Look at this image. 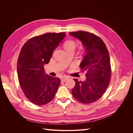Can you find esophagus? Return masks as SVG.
<instances>
[{
    "label": "esophagus",
    "mask_w": 133,
    "mask_h": 133,
    "mask_svg": "<svg viewBox=\"0 0 133 133\" xmlns=\"http://www.w3.org/2000/svg\"><path fill=\"white\" fill-rule=\"evenodd\" d=\"M68 77H66V76H65V77H63L62 79H61V82H65V81H66V80L68 79Z\"/></svg>",
    "instance_id": "34e87169"
}]
</instances>
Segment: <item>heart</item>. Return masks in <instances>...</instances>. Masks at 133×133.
<instances>
[{
    "mask_svg": "<svg viewBox=\"0 0 133 133\" xmlns=\"http://www.w3.org/2000/svg\"><path fill=\"white\" fill-rule=\"evenodd\" d=\"M76 46V43L73 41H68L64 44V46L66 50H70L72 49H75Z\"/></svg>",
    "mask_w": 133,
    "mask_h": 133,
    "instance_id": "heart-1",
    "label": "heart"
}]
</instances>
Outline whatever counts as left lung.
I'll return each instance as SVG.
<instances>
[{"instance_id": "8db88e82", "label": "left lung", "mask_w": 133, "mask_h": 133, "mask_svg": "<svg viewBox=\"0 0 133 133\" xmlns=\"http://www.w3.org/2000/svg\"><path fill=\"white\" fill-rule=\"evenodd\" d=\"M69 35L79 39L85 49L79 66L86 71L84 82L73 79L75 85L71 92L75 99L90 104L98 100L105 92L110 83L111 66L107 48L98 36L87 31L70 32Z\"/></svg>"}]
</instances>
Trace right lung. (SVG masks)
<instances>
[{
  "label": "right lung",
  "mask_w": 133,
  "mask_h": 133,
  "mask_svg": "<svg viewBox=\"0 0 133 133\" xmlns=\"http://www.w3.org/2000/svg\"><path fill=\"white\" fill-rule=\"evenodd\" d=\"M66 34L46 33L30 39L22 47L17 62L19 84L26 97L38 105L54 98L60 79L45 73L44 66L50 62L53 51Z\"/></svg>",
  "instance_id": "add662e5"
}]
</instances>
